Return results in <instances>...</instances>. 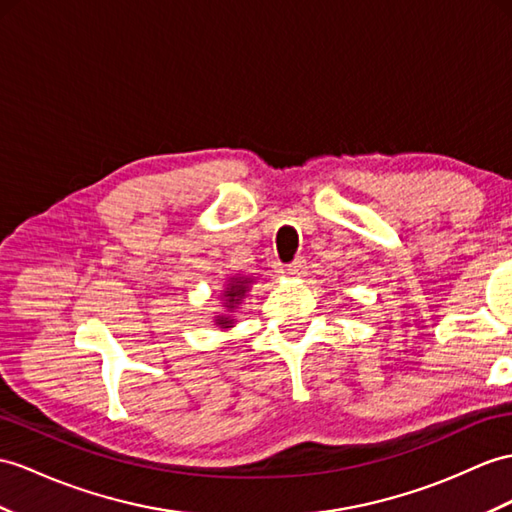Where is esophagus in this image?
I'll use <instances>...</instances> for the list:
<instances>
[{
	"instance_id": "obj_1",
	"label": "esophagus",
	"mask_w": 512,
	"mask_h": 512,
	"mask_svg": "<svg viewBox=\"0 0 512 512\" xmlns=\"http://www.w3.org/2000/svg\"><path fill=\"white\" fill-rule=\"evenodd\" d=\"M306 260L304 258H295L293 260V263L289 265V267H286V271H289L291 273V276H295V278H302L304 276V273H306Z\"/></svg>"
}]
</instances>
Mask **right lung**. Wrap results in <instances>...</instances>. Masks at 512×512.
<instances>
[{
	"mask_svg": "<svg viewBox=\"0 0 512 512\" xmlns=\"http://www.w3.org/2000/svg\"><path fill=\"white\" fill-rule=\"evenodd\" d=\"M247 284H249V278H245V280H239V278H232V284H228V291H226V295H228V299H226V304H230L228 308H234V304H239V299L247 293ZM219 323L223 328H230L228 323L230 321H226V319H219Z\"/></svg>",
	"mask_w": 512,
	"mask_h": 512,
	"instance_id": "obj_1",
	"label": "right lung"
}]
</instances>
